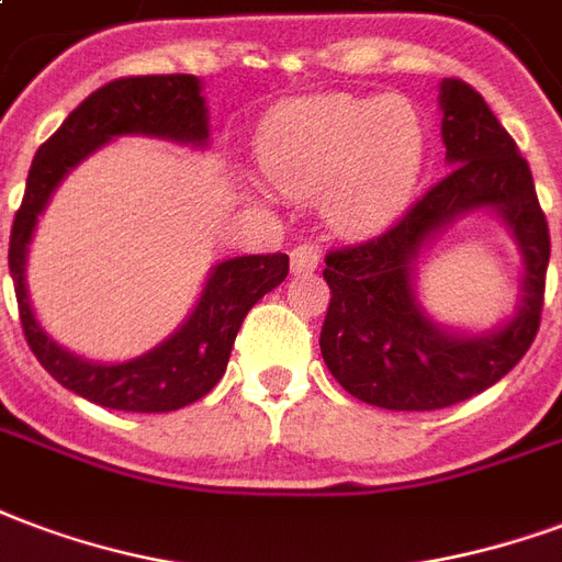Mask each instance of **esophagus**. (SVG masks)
Returning a JSON list of instances; mask_svg holds the SVG:
<instances>
[{"instance_id":"obj_1","label":"esophagus","mask_w":562,"mask_h":562,"mask_svg":"<svg viewBox=\"0 0 562 562\" xmlns=\"http://www.w3.org/2000/svg\"><path fill=\"white\" fill-rule=\"evenodd\" d=\"M318 249L313 244H301V247L292 249V273L294 277H303V273H313L318 268Z\"/></svg>"}]
</instances>
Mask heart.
I'll use <instances>...</instances> for the list:
<instances>
[{
  "label": "heart",
  "mask_w": 562,
  "mask_h": 562,
  "mask_svg": "<svg viewBox=\"0 0 562 562\" xmlns=\"http://www.w3.org/2000/svg\"><path fill=\"white\" fill-rule=\"evenodd\" d=\"M259 160L280 193L318 196L339 232H372L408 199L423 166V124L405 98L324 94L261 127Z\"/></svg>",
  "instance_id": "heart-1"
}]
</instances>
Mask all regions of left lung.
<instances>
[{
  "mask_svg": "<svg viewBox=\"0 0 562 562\" xmlns=\"http://www.w3.org/2000/svg\"><path fill=\"white\" fill-rule=\"evenodd\" d=\"M438 103L447 178L378 238L324 259V363L351 396L386 411L450 408L497 384L536 339L546 297L551 238L530 166L468 82H440ZM482 210L501 218L519 247L522 294L509 319L471 335L425 313L416 265L447 227Z\"/></svg>",
  "mask_w": 562,
  "mask_h": 562,
  "instance_id": "obj_1",
  "label": "left lung"
}]
</instances>
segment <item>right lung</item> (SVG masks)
Returning a JSON list of instances; mask_svg holds the SVG:
<instances>
[{
    "label": "right lung",
    "instance_id": "right-lung-1",
    "mask_svg": "<svg viewBox=\"0 0 562 562\" xmlns=\"http://www.w3.org/2000/svg\"><path fill=\"white\" fill-rule=\"evenodd\" d=\"M207 106L202 80L190 74L124 77L91 91L61 127L41 145L26 178V196L16 211L8 247L20 322L37 363L70 393L112 411L160 414L193 405L214 390L226 372L232 345L247 313L289 277V256H235L207 273L196 306L164 342L131 360L101 363L74 355L37 322L29 301V244L37 217L47 211L56 187L119 136H151L166 143L207 148Z\"/></svg>",
    "mask_w": 562,
    "mask_h": 562
}]
</instances>
